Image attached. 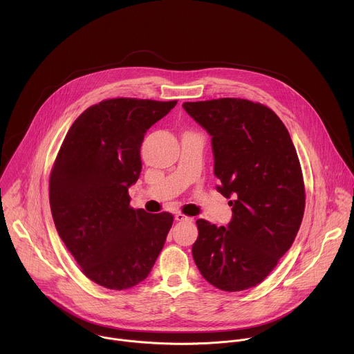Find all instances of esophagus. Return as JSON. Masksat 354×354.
Wrapping results in <instances>:
<instances>
[{"label":"esophagus","instance_id":"1","mask_svg":"<svg viewBox=\"0 0 354 354\" xmlns=\"http://www.w3.org/2000/svg\"><path fill=\"white\" fill-rule=\"evenodd\" d=\"M175 220H176V221H193L192 217H187V216H185V214H182V213H176V214H175Z\"/></svg>","mask_w":354,"mask_h":354}]
</instances>
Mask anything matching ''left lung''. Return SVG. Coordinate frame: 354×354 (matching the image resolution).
<instances>
[{
	"label": "left lung",
	"instance_id": "left-lung-1",
	"mask_svg": "<svg viewBox=\"0 0 354 354\" xmlns=\"http://www.w3.org/2000/svg\"><path fill=\"white\" fill-rule=\"evenodd\" d=\"M183 109L210 133L217 189L234 197L228 228L196 221L194 263L223 291L252 288L291 248L304 217L306 186L295 147L280 118L259 102L220 97L185 102Z\"/></svg>",
	"mask_w": 354,
	"mask_h": 354
}]
</instances>
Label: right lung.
Returning <instances> with one entry per match:
<instances>
[{"label":"right lung","mask_w":354,"mask_h":354,"mask_svg":"<svg viewBox=\"0 0 354 354\" xmlns=\"http://www.w3.org/2000/svg\"><path fill=\"white\" fill-rule=\"evenodd\" d=\"M176 102L112 97L92 105L70 127L50 172L56 230L81 272L105 288L142 281L172 227L171 213L134 210L129 187L141 172L147 130Z\"/></svg>","instance_id":"obj_1"}]
</instances>
